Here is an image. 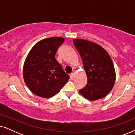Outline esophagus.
<instances>
[{"label": "esophagus", "instance_id": "esophagus-1", "mask_svg": "<svg viewBox=\"0 0 135 135\" xmlns=\"http://www.w3.org/2000/svg\"><path fill=\"white\" fill-rule=\"evenodd\" d=\"M74 74L71 73V74H70V79H71V80H73V79H74Z\"/></svg>", "mask_w": 135, "mask_h": 135}]
</instances>
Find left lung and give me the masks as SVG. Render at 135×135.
<instances>
[{"label": "left lung", "mask_w": 135, "mask_h": 135, "mask_svg": "<svg viewBox=\"0 0 135 135\" xmlns=\"http://www.w3.org/2000/svg\"><path fill=\"white\" fill-rule=\"evenodd\" d=\"M73 43L82 58L87 77V84L79 90L80 93L90 101L106 97L115 81V69L109 55L102 47L91 41L75 38Z\"/></svg>", "instance_id": "obj_1"}]
</instances>
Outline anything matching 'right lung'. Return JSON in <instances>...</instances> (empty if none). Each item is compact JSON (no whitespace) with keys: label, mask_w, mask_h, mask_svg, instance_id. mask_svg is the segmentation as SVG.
<instances>
[{"label":"right lung","mask_w":135,"mask_h":135,"mask_svg":"<svg viewBox=\"0 0 135 135\" xmlns=\"http://www.w3.org/2000/svg\"><path fill=\"white\" fill-rule=\"evenodd\" d=\"M65 38H44L35 44L26 58L23 78L29 89L38 97L49 98L60 91L69 80L55 58L57 50Z\"/></svg>","instance_id":"1"}]
</instances>
